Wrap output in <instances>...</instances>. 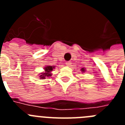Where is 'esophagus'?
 I'll list each match as a JSON object with an SVG mask.
<instances>
[{
	"label": "esophagus",
	"instance_id": "34e87169",
	"mask_svg": "<svg viewBox=\"0 0 125 125\" xmlns=\"http://www.w3.org/2000/svg\"><path fill=\"white\" fill-rule=\"evenodd\" d=\"M70 64H71L70 61L66 62V66H69V65H70Z\"/></svg>",
	"mask_w": 125,
	"mask_h": 125
}]
</instances>
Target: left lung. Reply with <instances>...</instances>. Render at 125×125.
I'll return each mask as SVG.
<instances>
[{
  "label": "left lung",
  "mask_w": 125,
  "mask_h": 125,
  "mask_svg": "<svg viewBox=\"0 0 125 125\" xmlns=\"http://www.w3.org/2000/svg\"><path fill=\"white\" fill-rule=\"evenodd\" d=\"M81 71H82V72H84V68H82V69H81Z\"/></svg>",
  "instance_id": "8db88e82"
}]
</instances>
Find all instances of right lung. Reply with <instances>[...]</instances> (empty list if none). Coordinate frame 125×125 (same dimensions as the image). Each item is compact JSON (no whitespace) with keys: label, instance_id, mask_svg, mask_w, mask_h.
Listing matches in <instances>:
<instances>
[{"label":"right lung","instance_id":"add662e5","mask_svg":"<svg viewBox=\"0 0 125 125\" xmlns=\"http://www.w3.org/2000/svg\"><path fill=\"white\" fill-rule=\"evenodd\" d=\"M54 67L52 66H46L44 69L45 72L41 73V75L40 76V78H41L42 79L46 78V77H49V76H51V72L54 69Z\"/></svg>","mask_w":125,"mask_h":125}]
</instances>
